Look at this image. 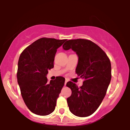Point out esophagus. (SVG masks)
<instances>
[{"mask_svg": "<svg viewBox=\"0 0 130 130\" xmlns=\"http://www.w3.org/2000/svg\"><path fill=\"white\" fill-rule=\"evenodd\" d=\"M67 80H65V85H66V84H67Z\"/></svg>", "mask_w": 130, "mask_h": 130, "instance_id": "34e87169", "label": "esophagus"}]
</instances>
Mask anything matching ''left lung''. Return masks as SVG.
<instances>
[{"mask_svg":"<svg viewBox=\"0 0 130 130\" xmlns=\"http://www.w3.org/2000/svg\"><path fill=\"white\" fill-rule=\"evenodd\" d=\"M65 50L72 49L78 57L75 73L84 80L80 88L71 82L67 86L71 89L67 98L71 112L78 117H87L99 107L111 80V63L99 46L84 39L67 41Z\"/></svg>","mask_w":130,"mask_h":130,"instance_id":"left-lung-1","label":"left lung"}]
</instances>
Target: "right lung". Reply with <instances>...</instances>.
Listing matches in <instances>:
<instances>
[{
  "mask_svg": "<svg viewBox=\"0 0 130 130\" xmlns=\"http://www.w3.org/2000/svg\"><path fill=\"white\" fill-rule=\"evenodd\" d=\"M66 39L42 38L24 49L18 62L17 82L27 108L40 116L55 110L56 101L65 83V78L57 77L47 82L48 70L54 67L57 49Z\"/></svg>",
  "mask_w": 130,
  "mask_h": 130,
  "instance_id": "obj_1",
  "label": "right lung"
}]
</instances>
